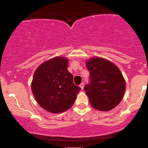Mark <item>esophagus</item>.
Here are the masks:
<instances>
[{
  "label": "esophagus",
  "mask_w": 148,
  "mask_h": 148,
  "mask_svg": "<svg viewBox=\"0 0 148 148\" xmlns=\"http://www.w3.org/2000/svg\"><path fill=\"white\" fill-rule=\"evenodd\" d=\"M80 87H81V89H84V82H82V83H81V84H80Z\"/></svg>",
  "instance_id": "34e87169"
}]
</instances>
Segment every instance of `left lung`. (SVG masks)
Masks as SVG:
<instances>
[{"label": "left lung", "instance_id": "8db88e82", "mask_svg": "<svg viewBox=\"0 0 148 148\" xmlns=\"http://www.w3.org/2000/svg\"><path fill=\"white\" fill-rule=\"evenodd\" d=\"M86 67L90 77L84 90L91 106L103 111L118 106L125 90V81L118 67L101 58L90 59Z\"/></svg>", "mask_w": 148, "mask_h": 148}]
</instances>
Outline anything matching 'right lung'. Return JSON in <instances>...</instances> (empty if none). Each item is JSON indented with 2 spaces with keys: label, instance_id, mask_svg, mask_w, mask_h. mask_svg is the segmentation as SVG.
I'll use <instances>...</instances> for the list:
<instances>
[{
  "label": "right lung",
  "instance_id": "1",
  "mask_svg": "<svg viewBox=\"0 0 148 148\" xmlns=\"http://www.w3.org/2000/svg\"><path fill=\"white\" fill-rule=\"evenodd\" d=\"M67 66V58L57 57L42 63L34 74L33 95L40 106L51 113H62L70 108L81 90L73 82Z\"/></svg>",
  "mask_w": 148,
  "mask_h": 148
}]
</instances>
